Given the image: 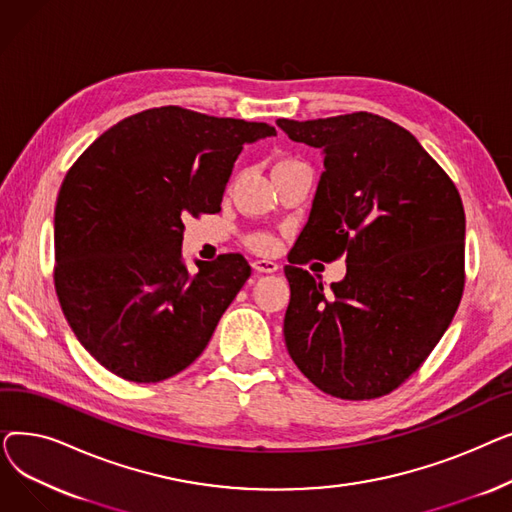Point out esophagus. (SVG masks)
<instances>
[{"instance_id":"obj_1","label":"esophagus","mask_w":512,"mask_h":512,"mask_svg":"<svg viewBox=\"0 0 512 512\" xmlns=\"http://www.w3.org/2000/svg\"><path fill=\"white\" fill-rule=\"evenodd\" d=\"M253 267L259 274H274V272H278L280 265L270 259H257V261H253Z\"/></svg>"}]
</instances>
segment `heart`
<instances>
[{
    "label": "heart",
    "instance_id": "heart-1",
    "mask_svg": "<svg viewBox=\"0 0 512 512\" xmlns=\"http://www.w3.org/2000/svg\"><path fill=\"white\" fill-rule=\"evenodd\" d=\"M249 245L255 251H259V253H272L278 247V240L272 234H267V232H257V234H253L249 238Z\"/></svg>",
    "mask_w": 512,
    "mask_h": 512
}]
</instances>
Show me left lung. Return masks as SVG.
I'll use <instances>...</instances> for the list:
<instances>
[{
	"label": "left lung",
	"instance_id": "1",
	"mask_svg": "<svg viewBox=\"0 0 512 512\" xmlns=\"http://www.w3.org/2000/svg\"><path fill=\"white\" fill-rule=\"evenodd\" d=\"M276 124L324 151L309 222L284 274L288 355L326 394L380 398L434 351L465 288L459 191L409 130L369 112ZM347 255L326 293L300 265Z\"/></svg>",
	"mask_w": 512,
	"mask_h": 512
}]
</instances>
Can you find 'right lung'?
<instances>
[{"mask_svg": "<svg viewBox=\"0 0 512 512\" xmlns=\"http://www.w3.org/2000/svg\"><path fill=\"white\" fill-rule=\"evenodd\" d=\"M265 122L153 107L105 130L68 170L53 220V282L78 342L134 384L180 373L251 276L240 253L182 259L184 218L220 211L242 145Z\"/></svg>", "mask_w": 512, "mask_h": 512, "instance_id": "obj_1", "label": "right lung"}]
</instances>
